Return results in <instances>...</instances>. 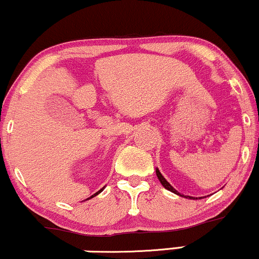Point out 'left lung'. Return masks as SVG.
<instances>
[{
  "label": "left lung",
  "instance_id": "left-lung-1",
  "mask_svg": "<svg viewBox=\"0 0 259 259\" xmlns=\"http://www.w3.org/2000/svg\"><path fill=\"white\" fill-rule=\"evenodd\" d=\"M156 176H157V178H159V181L161 182V184H162V185H163V187H165L167 190L172 191V193L177 194V195H179V196H184V195H181V194H179V193H178V191H177V190H176V189H175V188H173V187H172V185H171V184H169V183H168V182H167L165 178H163V176H162V175H161V173H160V171H159V169H157V168H156ZM188 197H190V199H193V197H191V196H188Z\"/></svg>",
  "mask_w": 259,
  "mask_h": 259
}]
</instances>
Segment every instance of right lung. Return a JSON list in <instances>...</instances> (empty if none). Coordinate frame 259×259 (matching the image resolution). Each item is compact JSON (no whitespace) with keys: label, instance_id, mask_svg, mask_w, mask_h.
Instances as JSON below:
<instances>
[{"label":"right lung","instance_id":"1","mask_svg":"<svg viewBox=\"0 0 259 259\" xmlns=\"http://www.w3.org/2000/svg\"><path fill=\"white\" fill-rule=\"evenodd\" d=\"M103 189H104V188H103ZM103 189H100L99 191H97V193H96V194H94V195H92V196H91V197H88V199H87V200L92 199V197H94V196H96V195H98V194H99V193H102V191H103Z\"/></svg>","mask_w":259,"mask_h":259}]
</instances>
